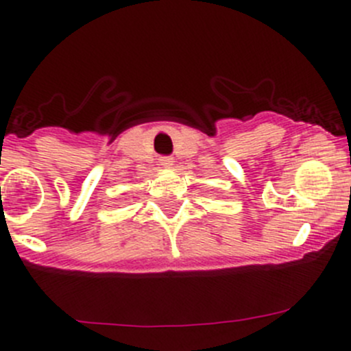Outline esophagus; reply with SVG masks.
Segmentation results:
<instances>
[{"label": "esophagus", "mask_w": 351, "mask_h": 351, "mask_svg": "<svg viewBox=\"0 0 351 351\" xmlns=\"http://www.w3.org/2000/svg\"><path fill=\"white\" fill-rule=\"evenodd\" d=\"M159 165H161L162 168H171L173 159L169 158V156H161V158H159Z\"/></svg>", "instance_id": "34e87169"}]
</instances>
